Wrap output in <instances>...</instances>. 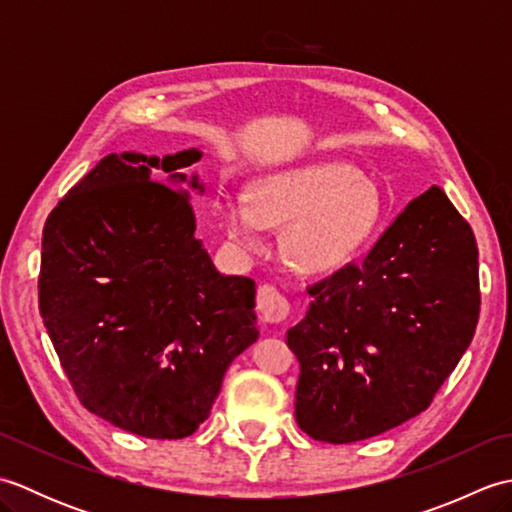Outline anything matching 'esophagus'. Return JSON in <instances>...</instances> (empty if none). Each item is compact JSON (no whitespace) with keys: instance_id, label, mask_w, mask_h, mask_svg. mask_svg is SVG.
Masks as SVG:
<instances>
[{"instance_id":"esophagus-1","label":"esophagus","mask_w":512,"mask_h":512,"mask_svg":"<svg viewBox=\"0 0 512 512\" xmlns=\"http://www.w3.org/2000/svg\"><path fill=\"white\" fill-rule=\"evenodd\" d=\"M290 306L286 297L273 286H262L257 290V312L266 323H279L286 319Z\"/></svg>"}]
</instances>
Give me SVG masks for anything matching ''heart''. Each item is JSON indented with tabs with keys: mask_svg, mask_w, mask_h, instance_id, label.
Wrapping results in <instances>:
<instances>
[{
	"mask_svg": "<svg viewBox=\"0 0 512 512\" xmlns=\"http://www.w3.org/2000/svg\"><path fill=\"white\" fill-rule=\"evenodd\" d=\"M224 233L239 253L264 250L266 228H286L281 250L301 273L330 275L350 264L380 224L383 195L347 162H312L255 182L250 198L217 202Z\"/></svg>",
	"mask_w": 512,
	"mask_h": 512,
	"instance_id": "obj_1",
	"label": "heart"
}]
</instances>
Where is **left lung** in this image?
I'll use <instances>...</instances> for the list:
<instances>
[{
	"mask_svg": "<svg viewBox=\"0 0 512 512\" xmlns=\"http://www.w3.org/2000/svg\"><path fill=\"white\" fill-rule=\"evenodd\" d=\"M308 292L306 317L286 334L299 361L297 424L330 444L378 436L427 409L471 345L480 317L473 231L431 187L361 264Z\"/></svg>",
	"mask_w": 512,
	"mask_h": 512,
	"instance_id": "8db88e82",
	"label": "left lung"
}]
</instances>
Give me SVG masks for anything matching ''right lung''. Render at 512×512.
I'll use <instances>...</instances> for the list:
<instances>
[{"label": "right lung", "instance_id": "obj_1", "mask_svg": "<svg viewBox=\"0 0 512 512\" xmlns=\"http://www.w3.org/2000/svg\"><path fill=\"white\" fill-rule=\"evenodd\" d=\"M200 149L105 156L43 226L39 310L83 407L136 436L187 438L259 336L255 281L195 237Z\"/></svg>", "mask_w": 512, "mask_h": 512}]
</instances>
